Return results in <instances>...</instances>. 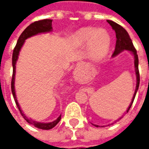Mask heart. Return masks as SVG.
<instances>
[{
    "label": "heart",
    "mask_w": 149,
    "mask_h": 149,
    "mask_svg": "<svg viewBox=\"0 0 149 149\" xmlns=\"http://www.w3.org/2000/svg\"><path fill=\"white\" fill-rule=\"evenodd\" d=\"M74 38L79 44L88 42L91 55L95 60L102 59L109 52L111 39L109 33L104 29L83 28L75 33Z\"/></svg>",
    "instance_id": "obj_1"
}]
</instances>
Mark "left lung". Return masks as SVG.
Masks as SVG:
<instances>
[{
    "mask_svg": "<svg viewBox=\"0 0 149 149\" xmlns=\"http://www.w3.org/2000/svg\"><path fill=\"white\" fill-rule=\"evenodd\" d=\"M108 23L112 26V29L115 30L116 32V48L115 51L112 54V56L118 55L120 52H121L124 50H128L133 54L134 56V65H135V72H136V90H135V93L132 97V100L131 101L130 105L128 108V109L126 112H128L131 108L132 104L133 103V100L136 97V94L137 92L138 88H139V84H140V73H139V69H138V64H139V60H138V56L136 53V50L133 46L132 41L130 39V37L128 35V32L125 30L124 28L120 26V24H116V22L108 20ZM96 127H98V125H94Z\"/></svg>",
    "mask_w": 149,
    "mask_h": 149,
    "instance_id": "1",
    "label": "left lung"
}]
</instances>
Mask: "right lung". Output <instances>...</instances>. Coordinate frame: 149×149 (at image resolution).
<instances>
[{
  "instance_id": "add662e5",
  "label": "right lung",
  "mask_w": 149,
  "mask_h": 149,
  "mask_svg": "<svg viewBox=\"0 0 149 149\" xmlns=\"http://www.w3.org/2000/svg\"><path fill=\"white\" fill-rule=\"evenodd\" d=\"M52 20L50 19H45V20H41V21H35L33 23H32L29 24L24 32L21 34V36L18 39L17 45L15 46L14 49H13V77H12V82H11V88H12V93L14 98L16 104L17 106L18 109L21 112V114L22 116L24 117V119L26 121L30 124L32 125H34L35 127H37L40 129H44V130H49L51 129L53 127H55L56 125L58 124V122L61 120V115H60L58 118L56 119V120L52 122H49V123H40V122H37L35 120H33L32 119H29L26 116L24 115V112H22V110L21 109V107L19 105V104L17 100L16 97V93H15L14 88V83H15V73H16V63L18 59V56H19V52L21 51V47L24 45L25 40L31 37L32 36L37 35L38 33H47V32H51L52 29Z\"/></svg>"
}]
</instances>
